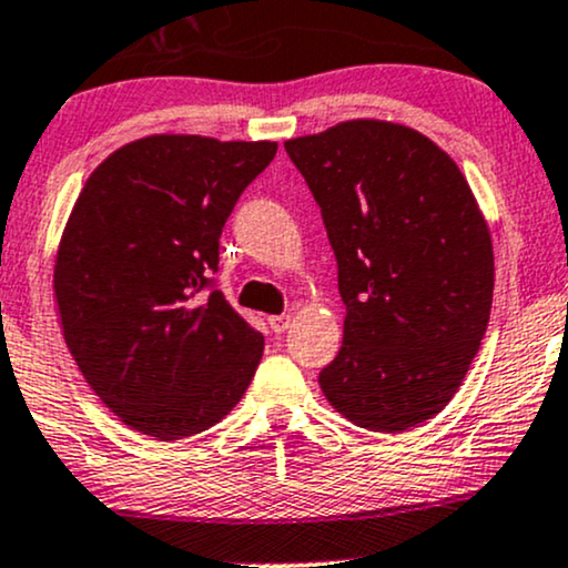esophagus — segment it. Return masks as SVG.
Here are the masks:
<instances>
[{
  "instance_id": "esophagus-1",
  "label": "esophagus",
  "mask_w": 568,
  "mask_h": 568,
  "mask_svg": "<svg viewBox=\"0 0 568 568\" xmlns=\"http://www.w3.org/2000/svg\"><path fill=\"white\" fill-rule=\"evenodd\" d=\"M291 325V315H272L270 317V328L275 331V334H285Z\"/></svg>"
}]
</instances>
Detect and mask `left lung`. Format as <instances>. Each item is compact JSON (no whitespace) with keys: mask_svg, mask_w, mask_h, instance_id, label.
Returning <instances> with one entry per match:
<instances>
[{"mask_svg":"<svg viewBox=\"0 0 568 568\" xmlns=\"http://www.w3.org/2000/svg\"><path fill=\"white\" fill-rule=\"evenodd\" d=\"M285 152L321 205L347 306L321 389L374 433L433 419L491 315V234L470 184L438 143L395 122H338Z\"/></svg>","mask_w":568,"mask_h":568,"instance_id":"1","label":"left lung"}]
</instances>
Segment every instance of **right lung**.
<instances>
[{
	"mask_svg": "<svg viewBox=\"0 0 568 568\" xmlns=\"http://www.w3.org/2000/svg\"><path fill=\"white\" fill-rule=\"evenodd\" d=\"M275 141L146 135L84 181L55 256L63 338L93 393L160 440L213 427L264 336L213 288L219 237Z\"/></svg>",
	"mask_w": 568,
	"mask_h": 568,
	"instance_id": "1",
	"label": "right lung"
}]
</instances>
